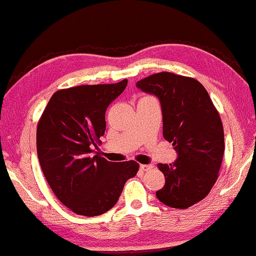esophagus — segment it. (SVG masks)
I'll return each mask as SVG.
<instances>
[{"instance_id": "esophagus-1", "label": "esophagus", "mask_w": 256, "mask_h": 256, "mask_svg": "<svg viewBox=\"0 0 256 256\" xmlns=\"http://www.w3.org/2000/svg\"><path fill=\"white\" fill-rule=\"evenodd\" d=\"M140 169L144 170V171H148V170H152V164H141L140 166Z\"/></svg>"}]
</instances>
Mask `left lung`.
Instances as JSON below:
<instances>
[{"label":"left lung","instance_id":"1","mask_svg":"<svg viewBox=\"0 0 256 256\" xmlns=\"http://www.w3.org/2000/svg\"><path fill=\"white\" fill-rule=\"evenodd\" d=\"M136 85L160 100L163 136L177 152L174 163L158 164L166 184L156 196L169 207L188 208L208 196L218 177L224 154L220 117L208 92L193 78L160 72Z\"/></svg>","mask_w":256,"mask_h":256}]
</instances>
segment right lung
<instances>
[{
    "instance_id": "right-lung-1",
    "label": "right lung",
    "mask_w": 256,
    "mask_h": 256,
    "mask_svg": "<svg viewBox=\"0 0 256 256\" xmlns=\"http://www.w3.org/2000/svg\"><path fill=\"white\" fill-rule=\"evenodd\" d=\"M126 85L124 79L57 90L38 124L36 152L44 177L57 199L78 215L93 217L112 209L139 170L134 161L92 155L104 134L106 110Z\"/></svg>"
}]
</instances>
